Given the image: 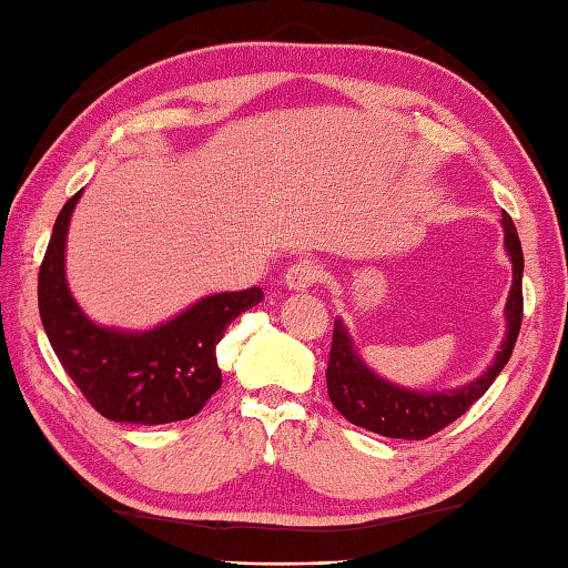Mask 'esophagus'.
<instances>
[{
	"mask_svg": "<svg viewBox=\"0 0 568 568\" xmlns=\"http://www.w3.org/2000/svg\"><path fill=\"white\" fill-rule=\"evenodd\" d=\"M322 281V265L317 261L303 258L291 265L285 273V283L291 291H307V287L317 285Z\"/></svg>",
	"mask_w": 568,
	"mask_h": 568,
	"instance_id": "obj_1",
	"label": "esophagus"
}]
</instances>
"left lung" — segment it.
<instances>
[{
    "mask_svg": "<svg viewBox=\"0 0 568 568\" xmlns=\"http://www.w3.org/2000/svg\"><path fill=\"white\" fill-rule=\"evenodd\" d=\"M505 246L513 258V287L508 297V336L493 366L478 381L449 393H415L397 388L381 381L378 376L361 364L354 354L352 339L339 320H334L329 364H327V393L332 405L356 427L383 434L393 439H427L432 434L449 427L454 419L462 417L478 397L498 378V373L508 364L523 324V244L510 214H503Z\"/></svg>",
    "mask_w": 568,
    "mask_h": 568,
    "instance_id": "obj_1",
    "label": "left lung"
}]
</instances>
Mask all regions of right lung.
I'll return each mask as SVG.
<instances>
[{"label":"right lung","mask_w":568,"mask_h":568,"mask_svg":"<svg viewBox=\"0 0 568 568\" xmlns=\"http://www.w3.org/2000/svg\"><path fill=\"white\" fill-rule=\"evenodd\" d=\"M80 192L60 210L39 271V312L60 366L106 419L168 425L197 415L222 385L216 344L229 324L261 303L263 291L204 297L143 334L98 327L82 315L65 283V234Z\"/></svg>","instance_id":"obj_1"}]
</instances>
